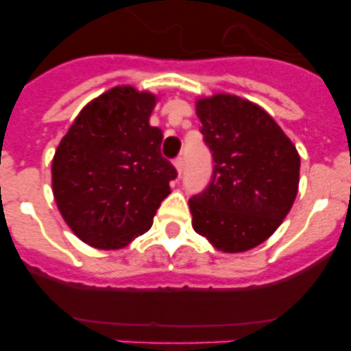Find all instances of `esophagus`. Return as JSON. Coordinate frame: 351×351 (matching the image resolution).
Wrapping results in <instances>:
<instances>
[{"label":"esophagus","mask_w":351,"mask_h":351,"mask_svg":"<svg viewBox=\"0 0 351 351\" xmlns=\"http://www.w3.org/2000/svg\"><path fill=\"white\" fill-rule=\"evenodd\" d=\"M173 167H176V170H178V173H181L182 169H184V160H182L181 156L176 158V160H173Z\"/></svg>","instance_id":"obj_1"}]
</instances>
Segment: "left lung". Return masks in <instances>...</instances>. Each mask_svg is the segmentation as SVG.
<instances>
[{
	"label": "left lung",
	"mask_w": 351,
	"mask_h": 351,
	"mask_svg": "<svg viewBox=\"0 0 351 351\" xmlns=\"http://www.w3.org/2000/svg\"><path fill=\"white\" fill-rule=\"evenodd\" d=\"M195 107L214 170L207 190L190 200L193 230L223 253L253 250L295 202L299 153L280 125L246 98L216 93L200 96Z\"/></svg>",
	"instance_id": "left-lung-1"
}]
</instances>
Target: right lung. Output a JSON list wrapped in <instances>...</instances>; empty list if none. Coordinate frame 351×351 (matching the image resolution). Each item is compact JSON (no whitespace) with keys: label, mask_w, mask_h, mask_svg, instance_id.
Returning <instances> with one entry per match:
<instances>
[{"label":"right lung","mask_w":351,"mask_h":351,"mask_svg":"<svg viewBox=\"0 0 351 351\" xmlns=\"http://www.w3.org/2000/svg\"><path fill=\"white\" fill-rule=\"evenodd\" d=\"M158 96L116 86L79 112L52 158V193L71 232L96 250L145 234L178 178L149 125Z\"/></svg>","instance_id":"1"}]
</instances>
